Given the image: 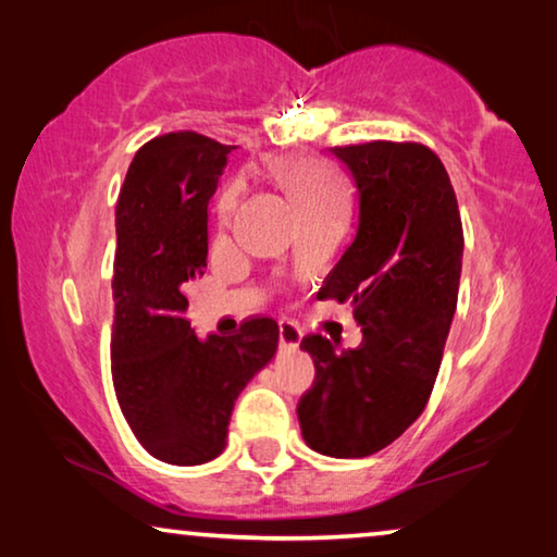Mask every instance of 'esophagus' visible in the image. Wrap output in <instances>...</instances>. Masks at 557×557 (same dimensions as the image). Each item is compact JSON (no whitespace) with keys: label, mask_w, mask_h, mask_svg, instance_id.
Instances as JSON below:
<instances>
[{"label":"esophagus","mask_w":557,"mask_h":557,"mask_svg":"<svg viewBox=\"0 0 557 557\" xmlns=\"http://www.w3.org/2000/svg\"><path fill=\"white\" fill-rule=\"evenodd\" d=\"M302 342V326L293 320H280V344L285 349H297Z\"/></svg>","instance_id":"esophagus-1"}]
</instances>
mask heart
<instances>
[{"label": "heart", "mask_w": 557, "mask_h": 557, "mask_svg": "<svg viewBox=\"0 0 557 557\" xmlns=\"http://www.w3.org/2000/svg\"><path fill=\"white\" fill-rule=\"evenodd\" d=\"M270 178L293 202L295 213L302 223L317 218H330L344 213V196L339 183L326 168L310 161H289L270 168ZM233 196H225L220 210L231 213Z\"/></svg>", "instance_id": "obj_1"}]
</instances>
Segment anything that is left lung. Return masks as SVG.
<instances>
[{
	"instance_id": "left-lung-1",
	"label": "left lung",
	"mask_w": 557,
	"mask_h": 557,
	"mask_svg": "<svg viewBox=\"0 0 557 557\" xmlns=\"http://www.w3.org/2000/svg\"><path fill=\"white\" fill-rule=\"evenodd\" d=\"M357 188V235L320 299L355 307L364 339L337 351L307 334L314 384L297 404L307 446L334 458L382 451L421 417L451 326L463 225L451 178L423 144L334 146Z\"/></svg>"
}]
</instances>
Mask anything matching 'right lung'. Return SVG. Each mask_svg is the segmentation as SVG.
Here are the masks:
<instances>
[{
	"label": "right lung",
	"mask_w": 557,
	"mask_h": 557,
	"mask_svg": "<svg viewBox=\"0 0 557 557\" xmlns=\"http://www.w3.org/2000/svg\"><path fill=\"white\" fill-rule=\"evenodd\" d=\"M231 148L196 131L148 140L116 202L113 389L146 451L175 466L223 454L235 399L280 342L272 317L208 339L185 320V287L208 268V202Z\"/></svg>",
	"instance_id": "1"
}]
</instances>
